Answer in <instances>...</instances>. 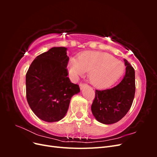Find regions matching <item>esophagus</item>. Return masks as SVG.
<instances>
[{
  "label": "esophagus",
  "mask_w": 157,
  "mask_h": 157,
  "mask_svg": "<svg viewBox=\"0 0 157 157\" xmlns=\"http://www.w3.org/2000/svg\"><path fill=\"white\" fill-rule=\"evenodd\" d=\"M86 86H87L86 84L83 83V82H80V90H82Z\"/></svg>",
  "instance_id": "obj_1"
}]
</instances>
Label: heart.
<instances>
[{"label":"heart","instance_id":"1","mask_svg":"<svg viewBox=\"0 0 157 157\" xmlns=\"http://www.w3.org/2000/svg\"><path fill=\"white\" fill-rule=\"evenodd\" d=\"M121 61L107 53L87 51L80 54L78 59L71 58L69 71L73 78L90 71L91 82L98 87H105L115 82L123 73Z\"/></svg>","mask_w":157,"mask_h":157}]
</instances>
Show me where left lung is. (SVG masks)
I'll return each mask as SVG.
<instances>
[{
    "instance_id": "left-lung-1",
    "label": "left lung",
    "mask_w": 157,
    "mask_h": 157,
    "mask_svg": "<svg viewBox=\"0 0 157 157\" xmlns=\"http://www.w3.org/2000/svg\"><path fill=\"white\" fill-rule=\"evenodd\" d=\"M126 74L116 86L105 90H96L92 112L96 120L105 124L117 122L130 110L135 96V71L124 59Z\"/></svg>"
}]
</instances>
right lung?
I'll return each mask as SVG.
<instances>
[{
	"instance_id": "right-lung-1",
	"label": "right lung",
	"mask_w": 157,
	"mask_h": 157,
	"mask_svg": "<svg viewBox=\"0 0 157 157\" xmlns=\"http://www.w3.org/2000/svg\"><path fill=\"white\" fill-rule=\"evenodd\" d=\"M65 47H54L33 60L26 73V98L40 119L57 122L67 112L71 98L80 92L71 82Z\"/></svg>"
}]
</instances>
